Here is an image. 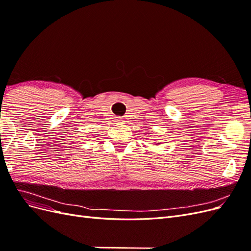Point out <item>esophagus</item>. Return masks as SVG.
<instances>
[{"label": "esophagus", "mask_w": 251, "mask_h": 251, "mask_svg": "<svg viewBox=\"0 0 251 251\" xmlns=\"http://www.w3.org/2000/svg\"><path fill=\"white\" fill-rule=\"evenodd\" d=\"M115 121H116V123H117V124H123V123H124V120H123V118H120V117H118V118H117V119H116Z\"/></svg>", "instance_id": "esophagus-1"}]
</instances>
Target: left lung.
<instances>
[{
	"instance_id": "left-lung-1",
	"label": "left lung",
	"mask_w": 251,
	"mask_h": 251,
	"mask_svg": "<svg viewBox=\"0 0 251 251\" xmlns=\"http://www.w3.org/2000/svg\"><path fill=\"white\" fill-rule=\"evenodd\" d=\"M157 144H158V143H157Z\"/></svg>"
}]
</instances>
